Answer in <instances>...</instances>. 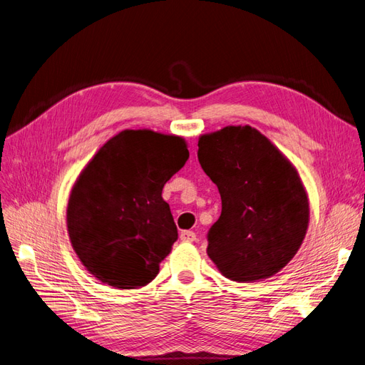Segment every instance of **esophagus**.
Instances as JSON below:
<instances>
[{"mask_svg": "<svg viewBox=\"0 0 365 365\" xmlns=\"http://www.w3.org/2000/svg\"><path fill=\"white\" fill-rule=\"evenodd\" d=\"M180 239L183 242H195L197 240V235L194 232H191V230H185V232L180 233Z\"/></svg>", "mask_w": 365, "mask_h": 365, "instance_id": "esophagus-1", "label": "esophagus"}]
</instances>
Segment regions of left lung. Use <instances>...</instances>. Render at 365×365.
I'll return each mask as SVG.
<instances>
[{
    "instance_id": "8db88e82",
    "label": "left lung",
    "mask_w": 365,
    "mask_h": 365,
    "mask_svg": "<svg viewBox=\"0 0 365 365\" xmlns=\"http://www.w3.org/2000/svg\"><path fill=\"white\" fill-rule=\"evenodd\" d=\"M197 155L222 203L207 235L210 260L237 282L274 277L307 235L309 203L298 170L250 125L200 135Z\"/></svg>"
}]
</instances>
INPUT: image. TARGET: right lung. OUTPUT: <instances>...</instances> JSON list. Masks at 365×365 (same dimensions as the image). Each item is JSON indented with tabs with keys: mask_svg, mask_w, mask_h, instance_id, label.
<instances>
[{
	"mask_svg": "<svg viewBox=\"0 0 365 365\" xmlns=\"http://www.w3.org/2000/svg\"><path fill=\"white\" fill-rule=\"evenodd\" d=\"M190 158L183 137L125 129L79 173L67 201L72 248L87 271L114 289H141L178 240L162 187Z\"/></svg>",
	"mask_w": 365,
	"mask_h": 365,
	"instance_id": "obj_1",
	"label": "right lung"
}]
</instances>
